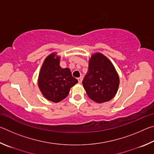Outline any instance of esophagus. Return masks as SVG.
<instances>
[{
	"label": "esophagus",
	"instance_id": "1",
	"mask_svg": "<svg viewBox=\"0 0 154 154\" xmlns=\"http://www.w3.org/2000/svg\"><path fill=\"white\" fill-rule=\"evenodd\" d=\"M83 76H81L80 77L78 78V82H79V83H82V81H83Z\"/></svg>",
	"mask_w": 154,
	"mask_h": 154
}]
</instances>
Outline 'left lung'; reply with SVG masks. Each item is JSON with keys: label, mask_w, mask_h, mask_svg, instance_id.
Instances as JSON below:
<instances>
[{"label": "left lung", "mask_w": 154, "mask_h": 154, "mask_svg": "<svg viewBox=\"0 0 154 154\" xmlns=\"http://www.w3.org/2000/svg\"><path fill=\"white\" fill-rule=\"evenodd\" d=\"M88 63V71L82 82L88 97L97 103L111 100L119 85V75L113 64L99 52L92 54Z\"/></svg>", "instance_id": "left-lung-1"}]
</instances>
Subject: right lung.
Returning a JSON list of instances; mask_svg holds the SVG:
<instances>
[{
	"label": "right lung",
	"mask_w": 154,
	"mask_h": 154,
	"mask_svg": "<svg viewBox=\"0 0 154 154\" xmlns=\"http://www.w3.org/2000/svg\"><path fill=\"white\" fill-rule=\"evenodd\" d=\"M60 56L56 52L49 54L41 68L38 78V88L47 100L58 103L66 97L70 89L78 82L69 68L60 65Z\"/></svg>",
	"instance_id": "1"
}]
</instances>
